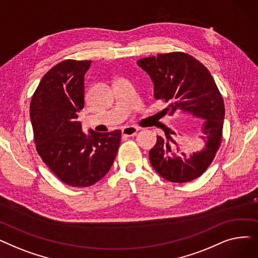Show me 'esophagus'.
Returning a JSON list of instances; mask_svg holds the SVG:
<instances>
[{"label":"esophagus","mask_w":258,"mask_h":258,"mask_svg":"<svg viewBox=\"0 0 258 258\" xmlns=\"http://www.w3.org/2000/svg\"><path fill=\"white\" fill-rule=\"evenodd\" d=\"M138 131H139L138 127H135V126H124L123 128L121 130L122 135H123V136H126V137L135 136V135L137 134Z\"/></svg>","instance_id":"34e87169"}]
</instances>
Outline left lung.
<instances>
[{
	"label": "left lung",
	"instance_id": "obj_1",
	"mask_svg": "<svg viewBox=\"0 0 258 258\" xmlns=\"http://www.w3.org/2000/svg\"><path fill=\"white\" fill-rule=\"evenodd\" d=\"M138 64L153 80L154 97L168 103L165 113L181 110L206 119L201 137L205 147L201 152L190 156L180 153L172 138L175 133L168 128L165 137L157 136L150 151L151 163L162 178L173 183L190 182L206 171L221 146L225 118L222 94L207 68L187 53L158 54L139 59Z\"/></svg>",
	"mask_w": 258,
	"mask_h": 258
}]
</instances>
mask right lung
Masks as SVG:
<instances>
[{
  "label": "right lung",
  "mask_w": 258,
  "mask_h": 258,
  "mask_svg": "<svg viewBox=\"0 0 258 258\" xmlns=\"http://www.w3.org/2000/svg\"><path fill=\"white\" fill-rule=\"evenodd\" d=\"M91 60L66 59L44 75L30 102L36 151L64 184L89 187L110 170L121 132H81L77 113L85 106V74Z\"/></svg>",
  "instance_id": "right-lung-1"
}]
</instances>
